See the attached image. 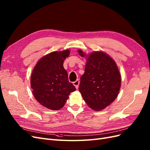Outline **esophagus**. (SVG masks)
I'll list each match as a JSON object with an SVG mask.
<instances>
[{
  "mask_svg": "<svg viewBox=\"0 0 150 150\" xmlns=\"http://www.w3.org/2000/svg\"><path fill=\"white\" fill-rule=\"evenodd\" d=\"M79 83H80V81H79V79H77L76 81H74V82H73V84H74V86H75L76 89H78L79 85Z\"/></svg>",
  "mask_w": 150,
  "mask_h": 150,
  "instance_id": "34e87169",
  "label": "esophagus"
}]
</instances>
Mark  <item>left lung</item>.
Here are the masks:
<instances>
[{"label": "left lung", "instance_id": "1", "mask_svg": "<svg viewBox=\"0 0 150 150\" xmlns=\"http://www.w3.org/2000/svg\"><path fill=\"white\" fill-rule=\"evenodd\" d=\"M85 57L81 49L78 51ZM121 78L115 61L101 51L88 56L79 91L84 101L95 111H100L115 101L121 88Z\"/></svg>", "mask_w": 150, "mask_h": 150}]
</instances>
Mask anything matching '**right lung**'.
Wrapping results in <instances>:
<instances>
[{"mask_svg": "<svg viewBox=\"0 0 150 150\" xmlns=\"http://www.w3.org/2000/svg\"><path fill=\"white\" fill-rule=\"evenodd\" d=\"M69 53V49L49 53L40 59L33 71L30 86L34 96L41 105L50 110H60L70 93L76 91L63 67Z\"/></svg>", "mask_w": 150, "mask_h": 150, "instance_id": "obj_1", "label": "right lung"}]
</instances>
